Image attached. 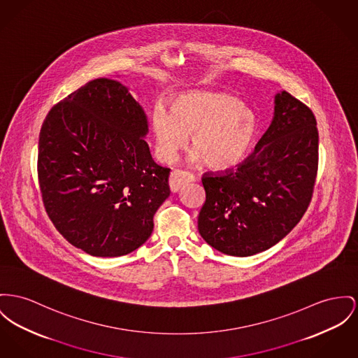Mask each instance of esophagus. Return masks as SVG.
Listing matches in <instances>:
<instances>
[{
	"instance_id": "1",
	"label": "esophagus",
	"mask_w": 358,
	"mask_h": 358,
	"mask_svg": "<svg viewBox=\"0 0 358 358\" xmlns=\"http://www.w3.org/2000/svg\"><path fill=\"white\" fill-rule=\"evenodd\" d=\"M194 180H195V176L190 172H186L182 169H175L171 172V176H169V189L172 192H176V191L180 190L185 185L194 182Z\"/></svg>"
}]
</instances>
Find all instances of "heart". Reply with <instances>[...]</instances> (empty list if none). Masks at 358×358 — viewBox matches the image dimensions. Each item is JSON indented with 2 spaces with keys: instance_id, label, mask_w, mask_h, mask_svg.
Segmentation results:
<instances>
[{
  "instance_id": "b5f03b06",
  "label": "heart",
  "mask_w": 358,
  "mask_h": 358,
  "mask_svg": "<svg viewBox=\"0 0 358 358\" xmlns=\"http://www.w3.org/2000/svg\"><path fill=\"white\" fill-rule=\"evenodd\" d=\"M156 150L171 163L191 143L194 159L213 169L236 167L250 155L257 134L258 118L234 96L195 91L173 97L171 113L156 107L152 114Z\"/></svg>"
}]
</instances>
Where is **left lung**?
I'll use <instances>...</instances> for the list:
<instances>
[{
  "mask_svg": "<svg viewBox=\"0 0 358 358\" xmlns=\"http://www.w3.org/2000/svg\"><path fill=\"white\" fill-rule=\"evenodd\" d=\"M274 118L236 168L205 172L206 201L198 231L220 252L250 257L277 244L310 206L319 163V133L310 107L282 91Z\"/></svg>",
  "mask_w": 358,
  "mask_h": 358,
  "instance_id": "obj_1",
  "label": "left lung"
}]
</instances>
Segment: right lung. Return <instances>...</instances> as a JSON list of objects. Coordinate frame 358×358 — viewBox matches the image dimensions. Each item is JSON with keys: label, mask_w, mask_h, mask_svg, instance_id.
<instances>
[{"label": "right lung", "mask_w": 358, "mask_h": 358, "mask_svg": "<svg viewBox=\"0 0 358 358\" xmlns=\"http://www.w3.org/2000/svg\"><path fill=\"white\" fill-rule=\"evenodd\" d=\"M141 106L118 80L96 78L57 103L42 124L38 179L48 217L92 257L126 255L149 238L169 196V168L143 137Z\"/></svg>", "instance_id": "obj_1"}]
</instances>
